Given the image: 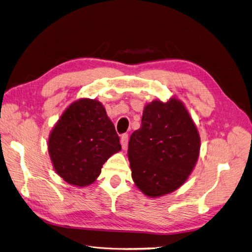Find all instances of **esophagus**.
Listing matches in <instances>:
<instances>
[{"mask_svg": "<svg viewBox=\"0 0 252 252\" xmlns=\"http://www.w3.org/2000/svg\"><path fill=\"white\" fill-rule=\"evenodd\" d=\"M121 145H122V148H123V149L127 148V146H128V134L127 133L122 134V136H121Z\"/></svg>", "mask_w": 252, "mask_h": 252, "instance_id": "1", "label": "esophagus"}]
</instances>
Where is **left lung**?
Here are the masks:
<instances>
[{"instance_id":"8db88e82","label":"left lung","mask_w":252,"mask_h":252,"mask_svg":"<svg viewBox=\"0 0 252 252\" xmlns=\"http://www.w3.org/2000/svg\"><path fill=\"white\" fill-rule=\"evenodd\" d=\"M200 148L199 131L184 103L174 96L152 101L128 143L134 184L149 197L173 192L192 172Z\"/></svg>"}]
</instances>
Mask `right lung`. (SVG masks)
Listing matches in <instances>:
<instances>
[{"instance_id": "right-lung-1", "label": "right lung", "mask_w": 252, "mask_h": 252, "mask_svg": "<svg viewBox=\"0 0 252 252\" xmlns=\"http://www.w3.org/2000/svg\"><path fill=\"white\" fill-rule=\"evenodd\" d=\"M120 150V138L103 104L91 98L68 106L48 139L53 168L68 184L78 187L93 184L103 164Z\"/></svg>"}]
</instances>
